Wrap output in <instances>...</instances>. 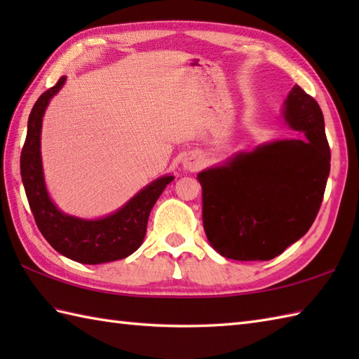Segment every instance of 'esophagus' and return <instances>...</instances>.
Returning <instances> with one entry per match:
<instances>
[{"instance_id":"34e87169","label":"esophagus","mask_w":359,"mask_h":359,"mask_svg":"<svg viewBox=\"0 0 359 359\" xmlns=\"http://www.w3.org/2000/svg\"><path fill=\"white\" fill-rule=\"evenodd\" d=\"M197 166H199V163H197V162H193V163H191V162H187V163H185L187 170H196Z\"/></svg>"}]
</instances>
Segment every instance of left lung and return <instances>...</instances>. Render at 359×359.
<instances>
[{
    "label": "left lung",
    "mask_w": 359,
    "mask_h": 359,
    "mask_svg": "<svg viewBox=\"0 0 359 359\" xmlns=\"http://www.w3.org/2000/svg\"><path fill=\"white\" fill-rule=\"evenodd\" d=\"M284 116L307 140L273 142L197 174L205 234L224 257L270 261L315 222L330 172L323 111L294 85Z\"/></svg>",
    "instance_id": "8db88e82"
}]
</instances>
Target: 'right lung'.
Instances as JSON below:
<instances>
[{"mask_svg": "<svg viewBox=\"0 0 359 359\" xmlns=\"http://www.w3.org/2000/svg\"><path fill=\"white\" fill-rule=\"evenodd\" d=\"M62 77L35 102L27 120V135L21 151V179L38 230L60 255L80 264H104L128 257L142 245L149 212L172 175H163L140 189L131 201L112 215L86 220L60 211L48 194L43 175L40 135L49 100L65 85Z\"/></svg>", "mask_w": 359, "mask_h": 359, "instance_id": "add662e5", "label": "right lung"}]
</instances>
